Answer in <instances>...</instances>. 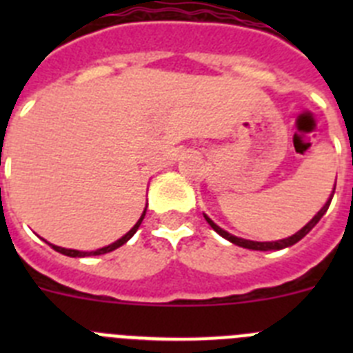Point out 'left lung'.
I'll use <instances>...</instances> for the list:
<instances>
[{"label": "left lung", "mask_w": 353, "mask_h": 353, "mask_svg": "<svg viewBox=\"0 0 353 353\" xmlns=\"http://www.w3.org/2000/svg\"><path fill=\"white\" fill-rule=\"evenodd\" d=\"M334 189H336V187H334ZM332 196H334V191H332V194H330V198L327 199V203L323 205L322 208H320V212H318V214L314 215L313 219H311L310 223L305 224V226L302 228V230H299V232L295 233V235L288 236V239L276 240V242H254V240H245V239H239V236L232 235V233L224 232L223 228H219V226H217V224H215L214 221H212L210 217H208V215H205V219H207V223L210 224L212 228H214L215 232L219 233V235L223 236V239L230 240V242H232V244H235V245H240V248H245V249H252V251H279V249H285V248H290V245H293V244H297L299 240H301V239H304V236L307 235V233H310L311 230H313L314 226H316V223H318V221L322 219V217H323V214H325V212H327V208H329L330 201H332Z\"/></svg>", "instance_id": "1"}]
</instances>
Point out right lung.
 Listing matches in <instances>:
<instances>
[{"label":"right lung","instance_id":"1","mask_svg":"<svg viewBox=\"0 0 353 353\" xmlns=\"http://www.w3.org/2000/svg\"><path fill=\"white\" fill-rule=\"evenodd\" d=\"M145 214H146V208H145V212H143L141 214V217H139V221L136 224H134V228L132 230H130V232H127L125 235L121 236V239H118L117 242H113V244H109V245H105V248H102V249H97V251H76V249H65V248H60V245H52V244H49L51 245L52 249H54V251H58V252H61V254H65V256H72V258H84V256H99V254H105V252H111V251H114V249H118L120 248V245H123L127 242V240L129 239H132V235L136 232H138V228L141 226V223H143V219H145Z\"/></svg>","mask_w":353,"mask_h":353}]
</instances>
